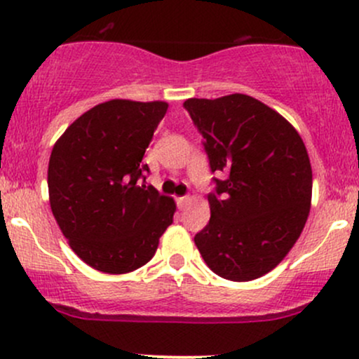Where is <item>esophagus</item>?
<instances>
[{"mask_svg":"<svg viewBox=\"0 0 359 359\" xmlns=\"http://www.w3.org/2000/svg\"><path fill=\"white\" fill-rule=\"evenodd\" d=\"M189 203H191V198H189V196H182V198H177V206H179L180 210H184V208H186Z\"/></svg>","mask_w":359,"mask_h":359,"instance_id":"34e87169","label":"esophagus"}]
</instances>
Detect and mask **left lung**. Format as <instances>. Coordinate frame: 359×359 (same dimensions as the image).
Returning <instances> with one entry per match:
<instances>
[{"label":"left lung","instance_id":"obj_1","mask_svg":"<svg viewBox=\"0 0 359 359\" xmlns=\"http://www.w3.org/2000/svg\"><path fill=\"white\" fill-rule=\"evenodd\" d=\"M206 140L211 218L194 237L204 262L230 281L273 271L300 238L312 204V165L297 129L257 98L231 93L184 102Z\"/></svg>","mask_w":359,"mask_h":359}]
</instances>
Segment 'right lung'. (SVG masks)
<instances>
[{"mask_svg":"<svg viewBox=\"0 0 359 359\" xmlns=\"http://www.w3.org/2000/svg\"><path fill=\"white\" fill-rule=\"evenodd\" d=\"M167 102L98 104L68 126L47 168L54 218L74 254L93 269L126 274L151 261L177 204L140 186L141 165Z\"/></svg>","mask_w":359,"mask_h":359,"instance_id":"add662e5","label":"right lung"}]
</instances>
